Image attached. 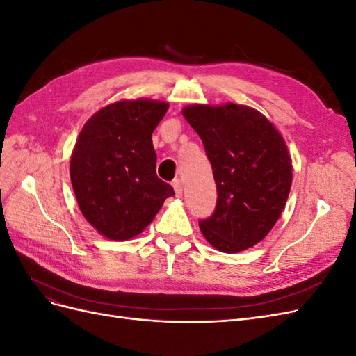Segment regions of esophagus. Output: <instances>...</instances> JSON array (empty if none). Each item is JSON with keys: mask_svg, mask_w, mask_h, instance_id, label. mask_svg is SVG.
<instances>
[{"mask_svg": "<svg viewBox=\"0 0 356 356\" xmlns=\"http://www.w3.org/2000/svg\"><path fill=\"white\" fill-rule=\"evenodd\" d=\"M172 187H174V190H175V195L179 197L182 195V181L179 178L174 179V182H172Z\"/></svg>", "mask_w": 356, "mask_h": 356, "instance_id": "34e87169", "label": "esophagus"}]
</instances>
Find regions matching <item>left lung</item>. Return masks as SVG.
<instances>
[{
  "instance_id": "8db88e82",
  "label": "left lung",
  "mask_w": 356,
  "mask_h": 356,
  "mask_svg": "<svg viewBox=\"0 0 356 356\" xmlns=\"http://www.w3.org/2000/svg\"><path fill=\"white\" fill-rule=\"evenodd\" d=\"M182 115L200 136L217 184V207L199 221L215 250L236 254L261 242L281 217L293 182L282 135L266 115L239 104H191Z\"/></svg>"
}]
</instances>
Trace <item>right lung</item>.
<instances>
[{"label": "right lung", "instance_id": "obj_1", "mask_svg": "<svg viewBox=\"0 0 356 356\" xmlns=\"http://www.w3.org/2000/svg\"><path fill=\"white\" fill-rule=\"evenodd\" d=\"M169 104L123 99L84 123L70 177L83 217L104 238L129 241L145 230L174 188L156 174L152 135Z\"/></svg>", "mask_w": 356, "mask_h": 356}]
</instances>
